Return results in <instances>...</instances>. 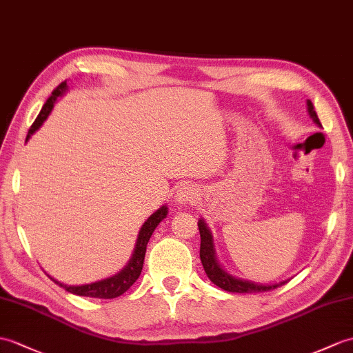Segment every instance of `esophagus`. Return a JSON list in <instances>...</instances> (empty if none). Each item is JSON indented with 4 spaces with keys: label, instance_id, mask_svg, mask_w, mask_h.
Here are the masks:
<instances>
[{
    "label": "esophagus",
    "instance_id": "obj_1",
    "mask_svg": "<svg viewBox=\"0 0 353 353\" xmlns=\"http://www.w3.org/2000/svg\"><path fill=\"white\" fill-rule=\"evenodd\" d=\"M196 196H199V191L195 190V186L183 185L182 188H179L176 194V201L180 204H191L196 200Z\"/></svg>",
    "mask_w": 353,
    "mask_h": 353
}]
</instances>
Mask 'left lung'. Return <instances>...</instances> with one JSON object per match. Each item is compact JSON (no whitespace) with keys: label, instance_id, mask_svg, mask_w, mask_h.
I'll return each mask as SVG.
<instances>
[{"label":"left lung","instance_id":"obj_1","mask_svg":"<svg viewBox=\"0 0 353 353\" xmlns=\"http://www.w3.org/2000/svg\"><path fill=\"white\" fill-rule=\"evenodd\" d=\"M308 105V112L310 117L314 120L316 125L322 126L321 120H319L317 114L314 111V105L311 103V101H307ZM199 230H200V237H201V243H200V259H201V265L206 270V274L209 276V280L214 283L218 288L224 289L227 292H233V293H259V292H269L272 289L280 288V285L285 284L288 281L278 283V284H256L252 281H245L239 280V278H234L232 275H228L224 269H221L218 265V261L215 259V251H214V245H212V236L209 228L204 224V221H199Z\"/></svg>","mask_w":353,"mask_h":353}]
</instances>
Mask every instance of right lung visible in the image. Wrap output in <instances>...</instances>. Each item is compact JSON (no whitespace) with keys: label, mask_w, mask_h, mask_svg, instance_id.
I'll use <instances>...</instances> for the list:
<instances>
[{"label":"right lung","mask_w":353,"mask_h":353,"mask_svg":"<svg viewBox=\"0 0 353 353\" xmlns=\"http://www.w3.org/2000/svg\"><path fill=\"white\" fill-rule=\"evenodd\" d=\"M65 90V81L61 83L59 87H57L52 94L48 97V101L45 102L42 111L39 112L37 119L32 123L27 139L36 132V130L42 126V123L46 120V117L49 116V112L52 111L54 103L57 101V97L61 96L63 92ZM168 210L165 206H162L159 210L154 212V214L145 221L144 225L141 227L138 234V241L135 245V251L132 259L129 260L128 266L119 272L117 275H114L111 278H106V280L97 281V283H92V284H84V285H65L63 283L55 281L57 284L63 288L64 290H68L73 294H78V296H88V298H99V299H112L117 298L120 294L125 293L130 285H132L137 280L139 274L143 270V265H144V256H145V248H147V242H149L152 233L154 232V228L158 227V224L161 221L167 216Z\"/></svg>","instance_id":"1"}]
</instances>
